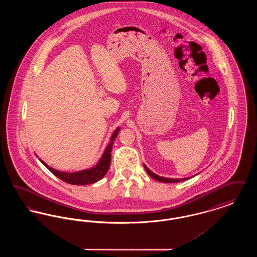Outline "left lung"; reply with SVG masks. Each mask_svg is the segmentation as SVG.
<instances>
[{"mask_svg": "<svg viewBox=\"0 0 257 257\" xmlns=\"http://www.w3.org/2000/svg\"><path fill=\"white\" fill-rule=\"evenodd\" d=\"M145 169H146V171H147V173L150 175V177H152L153 179H155V180H157V181H160V182H164V183H177V182H182L184 180H188V179H190V178L194 177V176H192V177H186V178H180V179L166 178V177H162V176H159V175L155 174L154 172H152V171H150L148 168H147V166H146V165H145Z\"/></svg>", "mask_w": 257, "mask_h": 257, "instance_id": "8db88e82", "label": "left lung"}]
</instances>
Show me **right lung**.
Listing matches in <instances>:
<instances>
[{"mask_svg":"<svg viewBox=\"0 0 257 257\" xmlns=\"http://www.w3.org/2000/svg\"><path fill=\"white\" fill-rule=\"evenodd\" d=\"M120 128H116V130L113 132V134L110 138V143L107 146L102 158L98 162L97 165L91 169L84 170V171H76V172H63L59 171L55 169H52L48 165H46L42 160L39 161L49 170L53 174H55L58 178H60L62 181L72 185H89V184L95 183L102 179L107 171H109L110 165V152L113 145V140L118 135Z\"/></svg>","mask_w":257,"mask_h":257,"instance_id":"1","label":"right lung"}]
</instances>
